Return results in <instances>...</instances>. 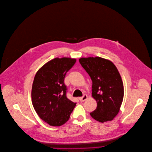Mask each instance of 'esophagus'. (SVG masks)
<instances>
[{
	"label": "esophagus",
	"instance_id": "obj_1",
	"mask_svg": "<svg viewBox=\"0 0 152 152\" xmlns=\"http://www.w3.org/2000/svg\"><path fill=\"white\" fill-rule=\"evenodd\" d=\"M87 98H88L87 95H85H85H83V96L79 98V99H80V102H84L85 100H86V99H87Z\"/></svg>",
	"mask_w": 152,
	"mask_h": 152
}]
</instances>
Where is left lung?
Returning a JSON list of instances; mask_svg holds the SVG:
<instances>
[{
	"instance_id": "obj_1",
	"label": "left lung",
	"mask_w": 152,
	"mask_h": 152,
	"mask_svg": "<svg viewBox=\"0 0 152 152\" xmlns=\"http://www.w3.org/2000/svg\"><path fill=\"white\" fill-rule=\"evenodd\" d=\"M79 62L91 79L92 96L97 103L91 116L100 122L112 121L124 98V85L118 70L112 62L99 57H82Z\"/></svg>"
}]
</instances>
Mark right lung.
I'll return each instance as SVG.
<instances>
[{
	"label": "right lung",
	"instance_id": "obj_1",
	"mask_svg": "<svg viewBox=\"0 0 152 152\" xmlns=\"http://www.w3.org/2000/svg\"><path fill=\"white\" fill-rule=\"evenodd\" d=\"M76 59L55 58L36 74L31 90L32 103L39 118L52 126H61L69 120L76 103L67 97L64 84L67 72Z\"/></svg>",
	"mask_w": 152,
	"mask_h": 152
}]
</instances>
